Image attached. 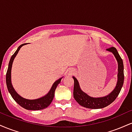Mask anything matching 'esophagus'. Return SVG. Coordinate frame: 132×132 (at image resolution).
I'll list each match as a JSON object with an SVG mask.
<instances>
[{
  "label": "esophagus",
  "mask_w": 132,
  "mask_h": 132,
  "mask_svg": "<svg viewBox=\"0 0 132 132\" xmlns=\"http://www.w3.org/2000/svg\"><path fill=\"white\" fill-rule=\"evenodd\" d=\"M72 72H72V71H71V72H69V73H70V74H71V75H72Z\"/></svg>",
  "instance_id": "esophagus-1"
}]
</instances>
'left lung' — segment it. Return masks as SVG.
I'll return each mask as SVG.
<instances>
[{
    "mask_svg": "<svg viewBox=\"0 0 132 132\" xmlns=\"http://www.w3.org/2000/svg\"><path fill=\"white\" fill-rule=\"evenodd\" d=\"M107 51L112 53L118 63L117 82L115 89L109 94L104 97H92L89 96L85 92H83L80 88L79 84L77 79L75 77H72V78L74 79V82H75L73 90L74 98L79 105L86 108L96 109L104 108L110 105L116 100L123 86L124 74L122 59L120 56L117 50L114 47L107 48Z\"/></svg>",
    "mask_w": 132,
    "mask_h": 132,
    "instance_id": "left-lung-1",
    "label": "left lung"
}]
</instances>
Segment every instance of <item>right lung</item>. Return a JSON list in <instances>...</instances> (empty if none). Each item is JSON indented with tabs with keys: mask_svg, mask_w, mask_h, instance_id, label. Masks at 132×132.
<instances>
[{
	"mask_svg": "<svg viewBox=\"0 0 132 132\" xmlns=\"http://www.w3.org/2000/svg\"><path fill=\"white\" fill-rule=\"evenodd\" d=\"M27 43H23L22 45H20L19 48H17L14 54L12 56L11 58H10V61L9 63V67L7 69V74H6V84H7V87L8 89L9 92H10V95L12 97V98L15 100V101L19 104L21 107L27 110H42L46 108L48 106L50 105L52 102L53 99L54 98V91H55L56 89L57 85L61 82V78H60L56 81L53 84L52 87L48 93L45 95V96L39 98V99L30 100L27 99L25 98L22 97L20 95L18 94L16 92L14 88L13 87L12 84L11 82V70H12V63L14 58L19 53V51L21 48V47L23 46V45H27Z\"/></svg>",
	"mask_w": 132,
	"mask_h": 132,
	"instance_id": "obj_1",
	"label": "right lung"
}]
</instances>
